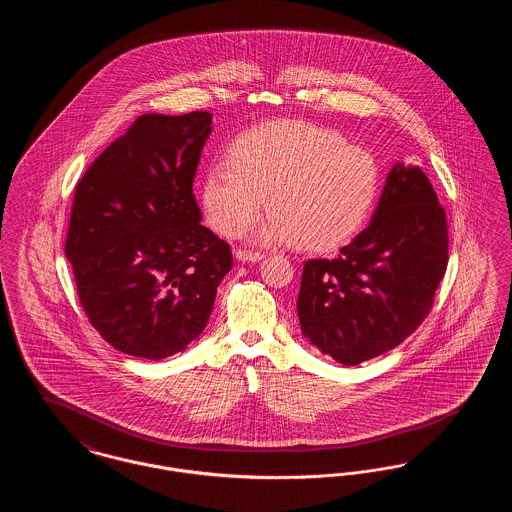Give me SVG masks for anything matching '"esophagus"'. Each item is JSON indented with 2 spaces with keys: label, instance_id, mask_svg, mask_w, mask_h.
Instances as JSON below:
<instances>
[{
  "label": "esophagus",
  "instance_id": "34e87169",
  "mask_svg": "<svg viewBox=\"0 0 512 512\" xmlns=\"http://www.w3.org/2000/svg\"><path fill=\"white\" fill-rule=\"evenodd\" d=\"M236 259H238L240 263H259V261H263V259H265V253L238 249V251H236Z\"/></svg>",
  "mask_w": 512,
  "mask_h": 512
}]
</instances>
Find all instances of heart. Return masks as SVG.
<instances>
[{
    "label": "heart",
    "instance_id": "1",
    "mask_svg": "<svg viewBox=\"0 0 512 512\" xmlns=\"http://www.w3.org/2000/svg\"><path fill=\"white\" fill-rule=\"evenodd\" d=\"M226 163L205 172L201 205L224 236L240 234L268 205L272 215L249 232L253 244L336 249L363 228L380 190L372 153L309 122L251 128L230 146Z\"/></svg>",
    "mask_w": 512,
    "mask_h": 512
}]
</instances>
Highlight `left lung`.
<instances>
[{"label": "left lung", "instance_id": "8db88e82", "mask_svg": "<svg viewBox=\"0 0 512 512\" xmlns=\"http://www.w3.org/2000/svg\"><path fill=\"white\" fill-rule=\"evenodd\" d=\"M447 267V222L428 176L395 163L365 230L303 267L301 334L345 366L397 347L428 317Z\"/></svg>", "mask_w": 512, "mask_h": 512}]
</instances>
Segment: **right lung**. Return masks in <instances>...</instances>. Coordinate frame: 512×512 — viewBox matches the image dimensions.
<instances>
[{
  "label": "right lung",
  "instance_id": "right-lung-1",
  "mask_svg": "<svg viewBox=\"0 0 512 512\" xmlns=\"http://www.w3.org/2000/svg\"><path fill=\"white\" fill-rule=\"evenodd\" d=\"M211 124L207 111L142 115L76 186L65 255L92 326L126 355L186 351L232 268L192 192Z\"/></svg>",
  "mask_w": 512,
  "mask_h": 512
}]
</instances>
